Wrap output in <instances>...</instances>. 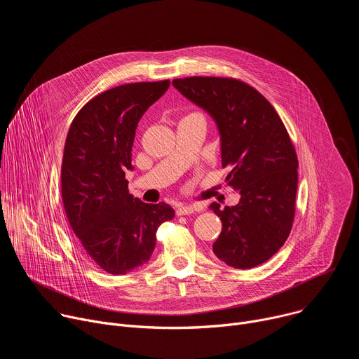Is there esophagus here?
<instances>
[{
	"label": "esophagus",
	"mask_w": 359,
	"mask_h": 359,
	"mask_svg": "<svg viewBox=\"0 0 359 359\" xmlns=\"http://www.w3.org/2000/svg\"><path fill=\"white\" fill-rule=\"evenodd\" d=\"M200 206L198 204H189V206H179L176 209V215L177 216H184V215H191L194 212H198Z\"/></svg>",
	"instance_id": "34e87169"
}]
</instances>
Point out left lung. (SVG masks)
<instances>
[{
    "instance_id": "obj_1",
    "label": "left lung",
    "mask_w": 359,
    "mask_h": 359,
    "mask_svg": "<svg viewBox=\"0 0 359 359\" xmlns=\"http://www.w3.org/2000/svg\"><path fill=\"white\" fill-rule=\"evenodd\" d=\"M173 86L206 111L220 135L226 177L240 191L236 206L213 210L223 223L213 251L227 266H260L285 243L294 220L298 161L284 123L270 102L233 78L191 76Z\"/></svg>"
}]
</instances>
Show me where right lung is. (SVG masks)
Segmentation results:
<instances>
[{"instance_id":"1","label":"right lung","mask_w":359,"mask_h":359,"mask_svg":"<svg viewBox=\"0 0 359 359\" xmlns=\"http://www.w3.org/2000/svg\"><path fill=\"white\" fill-rule=\"evenodd\" d=\"M170 81L126 83L90 99L71 123L61 169L68 222L89 257L109 274L149 262L159 226L175 217L166 203L149 204L128 190L132 146L143 114Z\"/></svg>"}]
</instances>
